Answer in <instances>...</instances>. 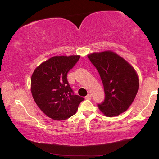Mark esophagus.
<instances>
[{
    "label": "esophagus",
    "mask_w": 159,
    "mask_h": 159,
    "mask_svg": "<svg viewBox=\"0 0 159 159\" xmlns=\"http://www.w3.org/2000/svg\"><path fill=\"white\" fill-rule=\"evenodd\" d=\"M91 98H92V95H91L90 94H88V95L85 97L86 99H90Z\"/></svg>",
    "instance_id": "obj_1"
}]
</instances>
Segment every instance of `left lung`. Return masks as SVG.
Instances as JSON below:
<instances>
[{
    "label": "left lung",
    "mask_w": 159,
    "mask_h": 159,
    "mask_svg": "<svg viewBox=\"0 0 159 159\" xmlns=\"http://www.w3.org/2000/svg\"><path fill=\"white\" fill-rule=\"evenodd\" d=\"M88 59L99 72L105 98L98 106L109 117L125 111L138 93L139 79L130 64L111 51L88 55Z\"/></svg>",
    "instance_id": "left-lung-1"
}]
</instances>
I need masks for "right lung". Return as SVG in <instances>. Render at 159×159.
I'll use <instances>...</instances> for the list:
<instances>
[{
  "mask_svg": "<svg viewBox=\"0 0 159 159\" xmlns=\"http://www.w3.org/2000/svg\"><path fill=\"white\" fill-rule=\"evenodd\" d=\"M79 59V55L55 56L40 64L32 74L31 90L34 101L45 115L54 120L70 118L84 100L74 95L67 80V74Z\"/></svg>",
  "mask_w": 159,
  "mask_h": 159,
  "instance_id": "add662e5",
  "label": "right lung"
}]
</instances>
